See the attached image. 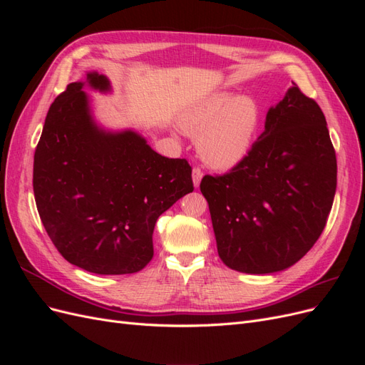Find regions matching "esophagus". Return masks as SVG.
Returning <instances> with one entry per match:
<instances>
[{"instance_id":"obj_1","label":"esophagus","mask_w":365,"mask_h":365,"mask_svg":"<svg viewBox=\"0 0 365 365\" xmlns=\"http://www.w3.org/2000/svg\"><path fill=\"white\" fill-rule=\"evenodd\" d=\"M192 180H193L195 187H200L201 180H202V170H201L200 168H195V169H193V172H192Z\"/></svg>"}]
</instances>
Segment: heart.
<instances>
[{
	"label": "heart",
	"mask_w": 365,
	"mask_h": 365,
	"mask_svg": "<svg viewBox=\"0 0 365 365\" xmlns=\"http://www.w3.org/2000/svg\"><path fill=\"white\" fill-rule=\"evenodd\" d=\"M260 106L251 96L220 91L181 115L187 134L196 137L200 157L215 169H231L250 153L260 126Z\"/></svg>",
	"instance_id": "obj_1"
}]
</instances>
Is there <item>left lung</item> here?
<instances>
[{
  "mask_svg": "<svg viewBox=\"0 0 365 365\" xmlns=\"http://www.w3.org/2000/svg\"><path fill=\"white\" fill-rule=\"evenodd\" d=\"M335 190L336 155L324 114L294 83L269 108L245 160L201 181L220 260L245 274L292 267L322 236Z\"/></svg>",
  "mask_w": 365,
  "mask_h": 365,
  "instance_id": "8db88e82",
  "label": "left lung"
}]
</instances>
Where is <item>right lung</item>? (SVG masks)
<instances>
[{"label":"right lung","instance_id":"obj_1","mask_svg":"<svg viewBox=\"0 0 365 365\" xmlns=\"http://www.w3.org/2000/svg\"><path fill=\"white\" fill-rule=\"evenodd\" d=\"M86 85L111 91L96 71ZM83 86L70 83L48 109L33 163L38 212L65 260L101 275L138 272L153 257L157 219L193 192L192 168L134 130L97 126Z\"/></svg>","mask_w":365,"mask_h":365}]
</instances>
